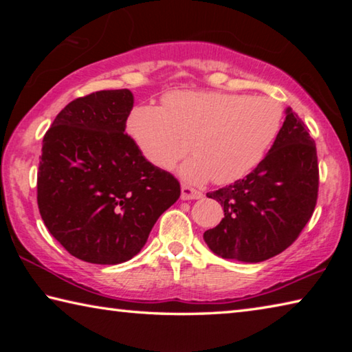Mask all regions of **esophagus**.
Segmentation results:
<instances>
[{
    "label": "esophagus",
    "mask_w": 352,
    "mask_h": 352,
    "mask_svg": "<svg viewBox=\"0 0 352 352\" xmlns=\"http://www.w3.org/2000/svg\"><path fill=\"white\" fill-rule=\"evenodd\" d=\"M201 197H204V194H201L200 190L186 186V184L182 186V200H199Z\"/></svg>",
    "instance_id": "1"
}]
</instances>
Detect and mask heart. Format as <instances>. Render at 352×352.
Here are the masks:
<instances>
[{"instance_id": "heart-1", "label": "heart", "mask_w": 352, "mask_h": 352, "mask_svg": "<svg viewBox=\"0 0 352 352\" xmlns=\"http://www.w3.org/2000/svg\"><path fill=\"white\" fill-rule=\"evenodd\" d=\"M283 107L267 96L241 93L175 90L163 107L138 105L127 130L141 153L160 169H170L189 148L180 166L189 183L216 180L228 184L250 174L279 133Z\"/></svg>"}]
</instances>
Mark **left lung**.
Wrapping results in <instances>:
<instances>
[{
	"instance_id": "obj_1",
	"label": "left lung",
	"mask_w": 352,
	"mask_h": 352,
	"mask_svg": "<svg viewBox=\"0 0 352 352\" xmlns=\"http://www.w3.org/2000/svg\"><path fill=\"white\" fill-rule=\"evenodd\" d=\"M318 162L305 122L285 109V119L265 158L230 186L208 192L223 219L204 233L214 254L261 262L284 252L305 228L317 205Z\"/></svg>"
}]
</instances>
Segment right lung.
<instances>
[{
  "mask_svg": "<svg viewBox=\"0 0 352 352\" xmlns=\"http://www.w3.org/2000/svg\"><path fill=\"white\" fill-rule=\"evenodd\" d=\"M133 94L104 90L69 102L41 147L37 201L50 233L91 264L132 259L155 222L180 197V183L126 135Z\"/></svg>",
  "mask_w": 352,
  "mask_h": 352,
  "instance_id": "1",
  "label": "right lung"
}]
</instances>
